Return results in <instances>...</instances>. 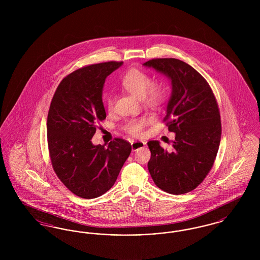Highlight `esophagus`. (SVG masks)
I'll return each mask as SVG.
<instances>
[{
	"label": "esophagus",
	"instance_id": "esophagus-1",
	"mask_svg": "<svg viewBox=\"0 0 260 260\" xmlns=\"http://www.w3.org/2000/svg\"><path fill=\"white\" fill-rule=\"evenodd\" d=\"M131 144H132L133 151H136V150H137L138 148H141V147L145 146V145H146V142H144V141H135V140H133V141H131Z\"/></svg>",
	"mask_w": 260,
	"mask_h": 260
}]
</instances>
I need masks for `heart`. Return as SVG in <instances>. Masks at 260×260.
<instances>
[{
	"instance_id": "1",
	"label": "heart",
	"mask_w": 260,
	"mask_h": 260,
	"mask_svg": "<svg viewBox=\"0 0 260 260\" xmlns=\"http://www.w3.org/2000/svg\"><path fill=\"white\" fill-rule=\"evenodd\" d=\"M121 84L124 88L136 98L144 99L149 103H159L165 96L164 87L152 83L150 76L139 69L133 68L125 72L121 79ZM105 104L108 110H112L114 104V98L112 94L106 96ZM147 122V118L132 119L125 122L124 129L132 136H140Z\"/></svg>"
}]
</instances>
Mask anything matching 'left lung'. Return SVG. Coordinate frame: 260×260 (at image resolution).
Masks as SVG:
<instances>
[{
  "label": "left lung",
  "instance_id": "left-lung-1",
  "mask_svg": "<svg viewBox=\"0 0 260 260\" xmlns=\"http://www.w3.org/2000/svg\"><path fill=\"white\" fill-rule=\"evenodd\" d=\"M167 76L172 95L164 121L175 134L173 151L149 141V173L162 191L180 195L194 190L210 173L220 144L221 122L216 99L206 79L192 66L175 58L143 64Z\"/></svg>",
  "mask_w": 260,
  "mask_h": 260
}]
</instances>
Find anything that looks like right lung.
Here are the masks:
<instances>
[{
	"mask_svg": "<svg viewBox=\"0 0 260 260\" xmlns=\"http://www.w3.org/2000/svg\"><path fill=\"white\" fill-rule=\"evenodd\" d=\"M122 65L104 62L76 70L62 80L50 103L47 133L51 165L62 183L81 198L106 193L132 152L131 143L122 138L107 147L91 142L98 122L106 118L105 79Z\"/></svg>",
	"mask_w": 260,
	"mask_h": 260,
	"instance_id": "obj_1",
	"label": "right lung"
}]
</instances>
